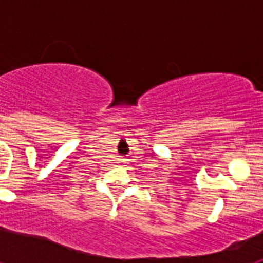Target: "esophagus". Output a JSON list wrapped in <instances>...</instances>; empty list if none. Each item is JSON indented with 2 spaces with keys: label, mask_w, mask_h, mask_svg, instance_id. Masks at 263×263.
Segmentation results:
<instances>
[{
  "label": "esophagus",
  "mask_w": 263,
  "mask_h": 263,
  "mask_svg": "<svg viewBox=\"0 0 263 263\" xmlns=\"http://www.w3.org/2000/svg\"><path fill=\"white\" fill-rule=\"evenodd\" d=\"M121 162H124V160H121Z\"/></svg>",
  "instance_id": "esophagus-1"
}]
</instances>
